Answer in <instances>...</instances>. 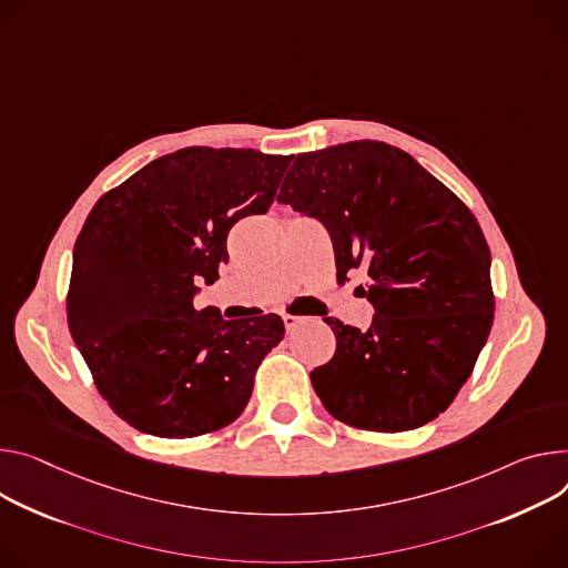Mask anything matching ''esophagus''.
<instances>
[{
	"label": "esophagus",
	"mask_w": 568,
	"mask_h": 568,
	"mask_svg": "<svg viewBox=\"0 0 568 568\" xmlns=\"http://www.w3.org/2000/svg\"><path fill=\"white\" fill-rule=\"evenodd\" d=\"M303 322V317H294V315H283V324H285V331L292 333L298 324Z\"/></svg>",
	"instance_id": "obj_1"
}]
</instances>
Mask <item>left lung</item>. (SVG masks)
Returning <instances> with one entry per match:
<instances>
[{
  "instance_id": "8db88e82",
  "label": "left lung",
  "mask_w": 568,
  "mask_h": 568,
  "mask_svg": "<svg viewBox=\"0 0 568 568\" xmlns=\"http://www.w3.org/2000/svg\"><path fill=\"white\" fill-rule=\"evenodd\" d=\"M331 235L337 281L367 272V331L324 322L337 348L311 378L339 422L398 433L444 412L494 322L491 253L480 224L409 153L355 140L298 153L281 194Z\"/></svg>"
}]
</instances>
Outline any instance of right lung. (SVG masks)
I'll return each mask as SVG.
<instances>
[{"instance_id": "1", "label": "right lung", "mask_w": 568, "mask_h": 568, "mask_svg": "<svg viewBox=\"0 0 568 568\" xmlns=\"http://www.w3.org/2000/svg\"><path fill=\"white\" fill-rule=\"evenodd\" d=\"M292 156L187 146L151 161L90 211L72 255L68 324L118 417L156 437H196L235 422L276 315L226 322L196 311L199 283L229 261L226 237L265 215Z\"/></svg>"}]
</instances>
